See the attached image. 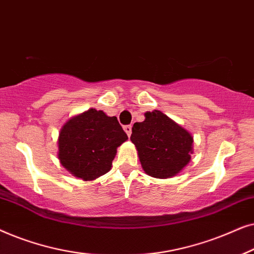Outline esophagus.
Returning a JSON list of instances; mask_svg holds the SVG:
<instances>
[{"label": "esophagus", "mask_w": 254, "mask_h": 254, "mask_svg": "<svg viewBox=\"0 0 254 254\" xmlns=\"http://www.w3.org/2000/svg\"><path fill=\"white\" fill-rule=\"evenodd\" d=\"M124 130L126 131V134L128 135V136H130V134H131V126H130V125H127V126H125Z\"/></svg>", "instance_id": "1"}]
</instances>
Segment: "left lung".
<instances>
[{
    "mask_svg": "<svg viewBox=\"0 0 254 254\" xmlns=\"http://www.w3.org/2000/svg\"><path fill=\"white\" fill-rule=\"evenodd\" d=\"M144 117V121L133 125L130 136L142 169L154 178H172L190 162L192 134L158 110Z\"/></svg>",
    "mask_w": 254,
    "mask_h": 254,
    "instance_id": "obj_1",
    "label": "left lung"
}]
</instances>
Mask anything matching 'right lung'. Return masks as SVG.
I'll use <instances>...</instances> for the list:
<instances>
[{"instance_id":"right-lung-1","label":"right lung","mask_w":254,"mask_h":254,"mask_svg":"<svg viewBox=\"0 0 254 254\" xmlns=\"http://www.w3.org/2000/svg\"><path fill=\"white\" fill-rule=\"evenodd\" d=\"M127 140L116 117L89 109L71 117L61 127L58 157L72 176L91 182L110 171L118 147Z\"/></svg>"}]
</instances>
